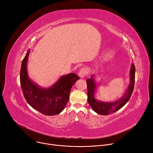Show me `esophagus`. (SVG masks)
Here are the masks:
<instances>
[{
  "label": "esophagus",
  "mask_w": 153,
  "mask_h": 153,
  "mask_svg": "<svg viewBox=\"0 0 153 153\" xmlns=\"http://www.w3.org/2000/svg\"><path fill=\"white\" fill-rule=\"evenodd\" d=\"M88 69H87L86 67H83L80 69L79 73V76L80 78H83L85 76H86L88 74Z\"/></svg>",
  "instance_id": "1"
}]
</instances>
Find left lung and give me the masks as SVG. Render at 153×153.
<instances>
[{
    "instance_id": "1",
    "label": "left lung",
    "mask_w": 153,
    "mask_h": 153,
    "mask_svg": "<svg viewBox=\"0 0 153 153\" xmlns=\"http://www.w3.org/2000/svg\"><path fill=\"white\" fill-rule=\"evenodd\" d=\"M87 91H88V102L93 110L100 115H108L113 113L122 108L129 100L133 91L135 83V66L134 63L131 65L130 70V83L126 93L120 99L113 102H105L97 100L94 97V91L96 83L93 76L91 79L86 80Z\"/></svg>"
}]
</instances>
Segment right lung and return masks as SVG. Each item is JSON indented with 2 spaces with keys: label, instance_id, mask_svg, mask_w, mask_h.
Here are the masks:
<instances>
[{
  "label": "right lung",
  "instance_id": "add662e5",
  "mask_svg": "<svg viewBox=\"0 0 153 153\" xmlns=\"http://www.w3.org/2000/svg\"><path fill=\"white\" fill-rule=\"evenodd\" d=\"M29 50L22 62L20 81L22 90L28 103L39 112L46 116L61 113L69 100L71 88L79 77L74 73L62 76L49 88H42L29 78L27 63Z\"/></svg>",
  "mask_w": 153,
  "mask_h": 153
}]
</instances>
